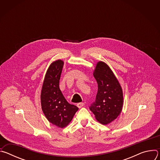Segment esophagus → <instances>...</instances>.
I'll return each instance as SVG.
<instances>
[{
    "label": "esophagus",
    "instance_id": "34e87169",
    "mask_svg": "<svg viewBox=\"0 0 160 160\" xmlns=\"http://www.w3.org/2000/svg\"><path fill=\"white\" fill-rule=\"evenodd\" d=\"M83 106H84V103H83V102H79V103L77 104V106H78V108H82Z\"/></svg>",
    "mask_w": 160,
    "mask_h": 160
}]
</instances>
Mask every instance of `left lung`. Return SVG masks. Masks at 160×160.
Wrapping results in <instances>:
<instances>
[{
    "mask_svg": "<svg viewBox=\"0 0 160 160\" xmlns=\"http://www.w3.org/2000/svg\"><path fill=\"white\" fill-rule=\"evenodd\" d=\"M94 77L98 84L95 101L89 107L96 120L103 125L115 120L123 107L122 87L109 67L104 62H98Z\"/></svg>",
    "mask_w": 160,
    "mask_h": 160,
    "instance_id": "left-lung-1",
    "label": "left lung"
}]
</instances>
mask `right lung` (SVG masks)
Instances as JSON below:
<instances>
[{"label": "right lung", "mask_w": 160, "mask_h": 160, "mask_svg": "<svg viewBox=\"0 0 160 160\" xmlns=\"http://www.w3.org/2000/svg\"><path fill=\"white\" fill-rule=\"evenodd\" d=\"M64 62H53L45 75L41 92L42 109L49 122L59 127L67 126L78 108L68 103L59 88V80Z\"/></svg>", "instance_id": "add662e5"}]
</instances>
